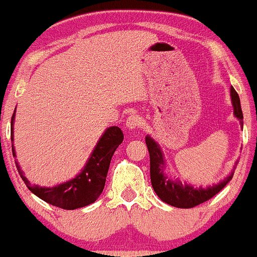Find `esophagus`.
<instances>
[{
	"label": "esophagus",
	"mask_w": 257,
	"mask_h": 257,
	"mask_svg": "<svg viewBox=\"0 0 257 257\" xmlns=\"http://www.w3.org/2000/svg\"><path fill=\"white\" fill-rule=\"evenodd\" d=\"M141 123H142V120H141L139 115H130L127 120H126V127L128 130H137L141 127Z\"/></svg>",
	"instance_id": "esophagus-1"
}]
</instances>
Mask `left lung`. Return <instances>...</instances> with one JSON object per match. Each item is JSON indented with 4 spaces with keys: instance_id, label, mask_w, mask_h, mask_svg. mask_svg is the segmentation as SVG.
Masks as SVG:
<instances>
[{
    "instance_id": "1",
    "label": "left lung",
    "mask_w": 257,
    "mask_h": 257,
    "mask_svg": "<svg viewBox=\"0 0 257 257\" xmlns=\"http://www.w3.org/2000/svg\"><path fill=\"white\" fill-rule=\"evenodd\" d=\"M230 96L234 107V115L240 121L242 128V111L240 106V99L233 87H230ZM146 145H147L151 158L152 186L163 202L170 206L178 207V208H192V207L201 205L217 195L233 178V173H231L223 181L206 189L203 187L195 189L191 185L183 184L179 180H172L164 174V158H163V153L158 143L150 136H146Z\"/></svg>"
}]
</instances>
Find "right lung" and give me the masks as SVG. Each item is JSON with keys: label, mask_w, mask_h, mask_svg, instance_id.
<instances>
[{"label": "right lung", "mask_w": 257, "mask_h": 257, "mask_svg": "<svg viewBox=\"0 0 257 257\" xmlns=\"http://www.w3.org/2000/svg\"><path fill=\"white\" fill-rule=\"evenodd\" d=\"M13 121L15 112L11 120V141L13 142ZM123 140V134L117 126H111L106 128L99 142L96 143L92 156L88 159L84 169L82 170L72 180L57 185L52 187H43L38 185H32L28 179L23 175L18 162L16 165L21 178L26 183L27 187L45 202L52 206L60 207L63 209H76L88 206L95 202L96 198L103 192L105 185L107 170H109L111 157L116 148ZM13 157H16L15 148L12 145Z\"/></svg>", "instance_id": "right-lung-1"}]
</instances>
